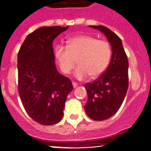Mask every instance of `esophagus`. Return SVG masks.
Returning <instances> with one entry per match:
<instances>
[{
  "label": "esophagus",
  "mask_w": 151,
  "mask_h": 151,
  "mask_svg": "<svg viewBox=\"0 0 151 151\" xmlns=\"http://www.w3.org/2000/svg\"><path fill=\"white\" fill-rule=\"evenodd\" d=\"M73 88H76L77 86H78V84L76 83V82H73Z\"/></svg>",
  "instance_id": "esophagus-1"
}]
</instances>
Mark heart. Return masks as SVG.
<instances>
[{
	"mask_svg": "<svg viewBox=\"0 0 151 151\" xmlns=\"http://www.w3.org/2000/svg\"><path fill=\"white\" fill-rule=\"evenodd\" d=\"M112 48L105 40L90 35H78L68 41L66 47L58 45L55 57L63 73L69 74L76 65L75 76L79 80L88 76L94 78L104 73L110 63Z\"/></svg>",
	"mask_w": 151,
	"mask_h": 151,
	"instance_id": "b5f03b06",
	"label": "heart"
}]
</instances>
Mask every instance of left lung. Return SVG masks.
Instances as JSON below:
<instances>
[{
  "label": "left lung",
  "mask_w": 151,
  "mask_h": 151,
  "mask_svg": "<svg viewBox=\"0 0 151 151\" xmlns=\"http://www.w3.org/2000/svg\"><path fill=\"white\" fill-rule=\"evenodd\" d=\"M102 32L112 47V57L104 73L91 83H86L87 115L97 121L107 119L119 110L129 87V62L121 39L110 29L103 26H90Z\"/></svg>",
  "instance_id": "8db88e82"
}]
</instances>
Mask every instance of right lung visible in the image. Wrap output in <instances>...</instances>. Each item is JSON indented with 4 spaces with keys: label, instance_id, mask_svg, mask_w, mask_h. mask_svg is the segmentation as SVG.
<instances>
[{
    "label": "right lung",
    "instance_id": "1",
    "mask_svg": "<svg viewBox=\"0 0 151 151\" xmlns=\"http://www.w3.org/2000/svg\"><path fill=\"white\" fill-rule=\"evenodd\" d=\"M69 26H44L28 35L17 58L18 91L26 113L41 125L59 122L71 80L60 74L54 60L53 41Z\"/></svg>",
    "mask_w": 151,
    "mask_h": 151
}]
</instances>
